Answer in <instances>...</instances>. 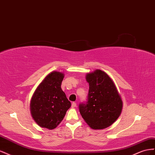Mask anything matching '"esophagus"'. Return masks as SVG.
I'll return each instance as SVG.
<instances>
[{"label": "esophagus", "instance_id": "esophagus-1", "mask_svg": "<svg viewBox=\"0 0 155 155\" xmlns=\"http://www.w3.org/2000/svg\"><path fill=\"white\" fill-rule=\"evenodd\" d=\"M71 107H72V108H74V107H77V103H75V102H73V103H72V105H71Z\"/></svg>", "mask_w": 155, "mask_h": 155}]
</instances>
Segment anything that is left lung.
<instances>
[{"label": "left lung", "instance_id": "1", "mask_svg": "<svg viewBox=\"0 0 155 155\" xmlns=\"http://www.w3.org/2000/svg\"><path fill=\"white\" fill-rule=\"evenodd\" d=\"M86 78L89 91L86 102L79 104V111L91 129H105L120 116L121 98L113 81L104 71L97 69L87 73Z\"/></svg>", "mask_w": 155, "mask_h": 155}]
</instances>
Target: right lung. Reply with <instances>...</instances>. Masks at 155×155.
I'll return each instance as SVG.
<instances>
[{"label": "right lung", "mask_w": 155, "mask_h": 155, "mask_svg": "<svg viewBox=\"0 0 155 155\" xmlns=\"http://www.w3.org/2000/svg\"><path fill=\"white\" fill-rule=\"evenodd\" d=\"M64 74L52 71L44 78L30 101L31 114L41 127L54 129L63 120L71 104L61 88Z\"/></svg>", "instance_id": "add662e5"}]
</instances>
